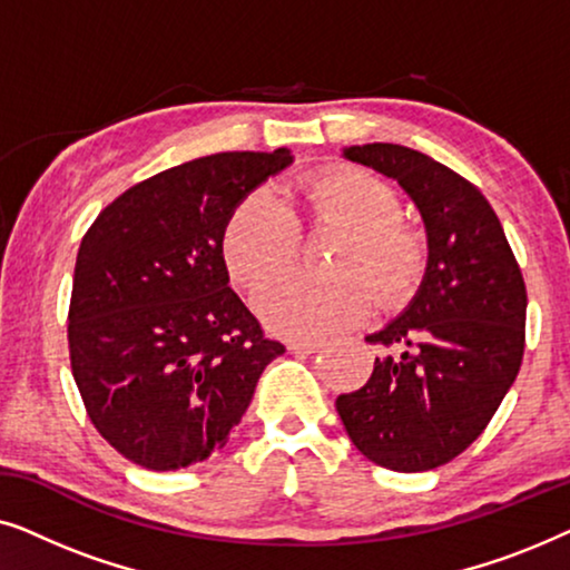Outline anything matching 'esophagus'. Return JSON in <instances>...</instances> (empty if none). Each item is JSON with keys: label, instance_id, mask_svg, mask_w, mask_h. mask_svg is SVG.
Wrapping results in <instances>:
<instances>
[{"label": "esophagus", "instance_id": "34e87169", "mask_svg": "<svg viewBox=\"0 0 570 570\" xmlns=\"http://www.w3.org/2000/svg\"><path fill=\"white\" fill-rule=\"evenodd\" d=\"M318 347H322V342H316V340H291L287 342V350H291L293 355H311V353H316Z\"/></svg>", "mask_w": 570, "mask_h": 570}]
</instances>
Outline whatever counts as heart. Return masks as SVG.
Masks as SVG:
<instances>
[{
    "label": "heart",
    "instance_id": "heart-1",
    "mask_svg": "<svg viewBox=\"0 0 570 570\" xmlns=\"http://www.w3.org/2000/svg\"><path fill=\"white\" fill-rule=\"evenodd\" d=\"M311 217L345 228L332 248V272H291L256 295V311L285 337H324L353 326L371 311L373 295L396 303L415 287L425 246L400 220L396 191L357 168H326L303 181ZM298 217L269 186L246 194L223 230V256L233 279L256 291L295 259Z\"/></svg>",
    "mask_w": 570,
    "mask_h": 570
}]
</instances>
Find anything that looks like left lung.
Returning <instances> with one entry per match:
<instances>
[{"mask_svg":"<svg viewBox=\"0 0 570 570\" xmlns=\"http://www.w3.org/2000/svg\"><path fill=\"white\" fill-rule=\"evenodd\" d=\"M342 158L392 178L425 225L428 262L407 308L368 342V384L337 396L355 449L394 472L451 462L485 431L524 355L527 287L501 220L454 170L402 145L342 147Z\"/></svg>","mask_w":570,"mask_h":570,"instance_id":"1","label":"left lung"}]
</instances>
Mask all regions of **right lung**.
<instances>
[{
	"label": "right lung",
	"instance_id": "add662e5",
	"mask_svg": "<svg viewBox=\"0 0 570 570\" xmlns=\"http://www.w3.org/2000/svg\"><path fill=\"white\" fill-rule=\"evenodd\" d=\"M291 163L287 147L181 163L124 191L85 233L69 357L92 425L129 462L153 472L205 462L285 353L230 287L223 230Z\"/></svg>",
	"mask_w": 570,
	"mask_h": 570
}]
</instances>
